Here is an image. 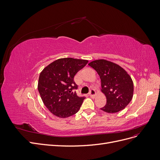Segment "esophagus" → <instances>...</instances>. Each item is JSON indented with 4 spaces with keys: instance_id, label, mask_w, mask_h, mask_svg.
Segmentation results:
<instances>
[{
    "instance_id": "34e87169",
    "label": "esophagus",
    "mask_w": 160,
    "mask_h": 160,
    "mask_svg": "<svg viewBox=\"0 0 160 160\" xmlns=\"http://www.w3.org/2000/svg\"><path fill=\"white\" fill-rule=\"evenodd\" d=\"M96 90H93V89H92V90L90 91V92H89V96H90V97H92V98H94V97L96 96Z\"/></svg>"
}]
</instances>
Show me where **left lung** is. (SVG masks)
<instances>
[{
    "mask_svg": "<svg viewBox=\"0 0 160 160\" xmlns=\"http://www.w3.org/2000/svg\"><path fill=\"white\" fill-rule=\"evenodd\" d=\"M99 74L102 82L101 91L107 102L101 109L115 113L125 109L133 96L134 85L131 77L119 65L99 59L88 64Z\"/></svg>",
    "mask_w": 160,
    "mask_h": 160,
    "instance_id": "8db88e82",
    "label": "left lung"
}]
</instances>
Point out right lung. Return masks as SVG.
Listing matches in <instances>:
<instances>
[{"mask_svg":"<svg viewBox=\"0 0 160 160\" xmlns=\"http://www.w3.org/2000/svg\"><path fill=\"white\" fill-rule=\"evenodd\" d=\"M88 61L62 58L47 66L39 74L38 91L46 108L54 115L67 118L76 114L84 97L77 96L78 86L74 81L76 74Z\"/></svg>","mask_w":160,"mask_h":160,"instance_id":"obj_1","label":"right lung"}]
</instances>
